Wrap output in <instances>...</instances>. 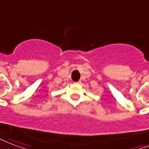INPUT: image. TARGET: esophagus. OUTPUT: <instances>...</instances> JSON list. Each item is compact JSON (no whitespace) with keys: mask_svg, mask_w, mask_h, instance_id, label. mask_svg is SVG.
<instances>
[{"mask_svg":"<svg viewBox=\"0 0 149 149\" xmlns=\"http://www.w3.org/2000/svg\"><path fill=\"white\" fill-rule=\"evenodd\" d=\"M77 84H80V82H79V81H78V82H77Z\"/></svg>","mask_w":149,"mask_h":149,"instance_id":"34e87169","label":"esophagus"}]
</instances>
